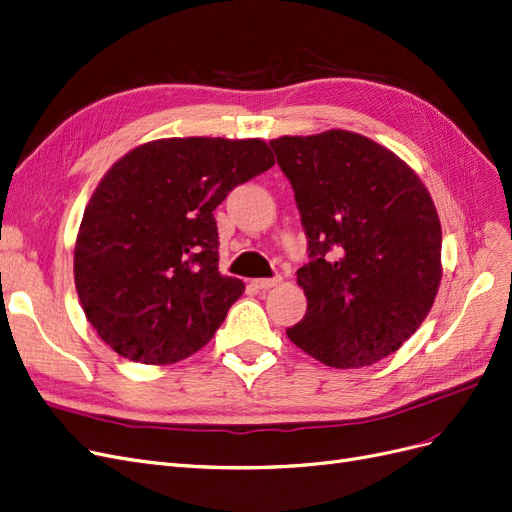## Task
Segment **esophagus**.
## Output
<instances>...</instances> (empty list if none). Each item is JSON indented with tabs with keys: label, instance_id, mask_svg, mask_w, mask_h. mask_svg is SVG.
<instances>
[{
	"label": "esophagus",
	"instance_id": "esophagus-1",
	"mask_svg": "<svg viewBox=\"0 0 512 512\" xmlns=\"http://www.w3.org/2000/svg\"><path fill=\"white\" fill-rule=\"evenodd\" d=\"M281 281V277H269V279H254L252 281V286L256 288V290H271V288H275L277 284Z\"/></svg>",
	"mask_w": 512,
	"mask_h": 512
}]
</instances>
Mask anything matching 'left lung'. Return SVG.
I'll return each instance as SVG.
<instances>
[{
    "mask_svg": "<svg viewBox=\"0 0 512 512\" xmlns=\"http://www.w3.org/2000/svg\"><path fill=\"white\" fill-rule=\"evenodd\" d=\"M309 262L307 313L290 341L334 368L375 364L426 320L440 286V220L417 173L351 131L273 139Z\"/></svg>",
    "mask_w": 512,
    "mask_h": 512,
    "instance_id": "obj_1",
    "label": "left lung"
}]
</instances>
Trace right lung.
Listing matches in <instances>:
<instances>
[{
	"label": "right lung",
	"instance_id": "obj_1",
	"mask_svg": "<svg viewBox=\"0 0 512 512\" xmlns=\"http://www.w3.org/2000/svg\"><path fill=\"white\" fill-rule=\"evenodd\" d=\"M262 139H156L120 158L84 209L78 298L99 337L142 364L195 354L243 294L218 271L214 209L271 169Z\"/></svg>",
	"mask_w": 512,
	"mask_h": 512
}]
</instances>
